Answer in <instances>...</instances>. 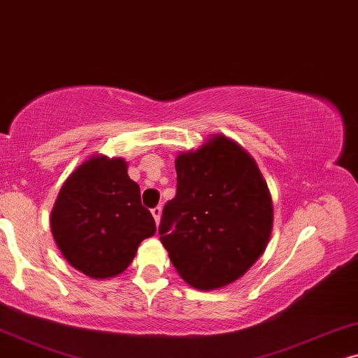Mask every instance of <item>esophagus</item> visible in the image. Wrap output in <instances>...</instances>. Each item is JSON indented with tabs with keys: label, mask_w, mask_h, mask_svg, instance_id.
I'll use <instances>...</instances> for the list:
<instances>
[{
	"label": "esophagus",
	"mask_w": 358,
	"mask_h": 358,
	"mask_svg": "<svg viewBox=\"0 0 358 358\" xmlns=\"http://www.w3.org/2000/svg\"><path fill=\"white\" fill-rule=\"evenodd\" d=\"M152 216H154L155 222L159 224V222H160V216H162V208H160V206H157V208L152 209Z\"/></svg>",
	"instance_id": "esophagus-1"
}]
</instances>
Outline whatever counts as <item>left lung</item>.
<instances>
[{
  "label": "left lung",
  "mask_w": 358,
  "mask_h": 358,
  "mask_svg": "<svg viewBox=\"0 0 358 358\" xmlns=\"http://www.w3.org/2000/svg\"><path fill=\"white\" fill-rule=\"evenodd\" d=\"M176 194L165 204L160 241L180 276L198 289L226 287L264 254L271 196L255 160L214 136L176 157Z\"/></svg>",
  "instance_id": "left-lung-1"
}]
</instances>
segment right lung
<instances>
[{
    "instance_id": "obj_1",
    "label": "right lung",
    "mask_w": 358,
    "mask_h": 358,
    "mask_svg": "<svg viewBox=\"0 0 358 358\" xmlns=\"http://www.w3.org/2000/svg\"><path fill=\"white\" fill-rule=\"evenodd\" d=\"M50 227L66 262L99 280L122 273L157 231L126 162L104 155L83 162L62 185Z\"/></svg>"
}]
</instances>
